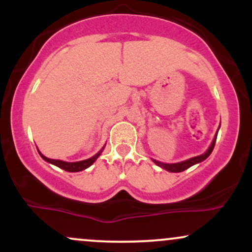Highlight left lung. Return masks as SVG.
Instances as JSON below:
<instances>
[{
	"mask_svg": "<svg viewBox=\"0 0 252 252\" xmlns=\"http://www.w3.org/2000/svg\"><path fill=\"white\" fill-rule=\"evenodd\" d=\"M217 134H218V132H217ZM216 140H217V135H216L215 140H213L212 144H211V146H210L209 150H207V152L205 153V154L199 155V156H195V158H189V160L182 161V162H179V163H162V162H158V161H155V160H153V161H154V162H155L156 164H158V167H161V168H163V169L168 170V172H173V173L184 172V170L189 169V167H192L193 164L199 163V162H201V161L206 160V158H209V156L211 155V153H212L213 148H215Z\"/></svg>",
	"mask_w": 252,
	"mask_h": 252,
	"instance_id": "8db88e82",
	"label": "left lung"
}]
</instances>
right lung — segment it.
Wrapping results in <instances>:
<instances>
[{
  "mask_svg": "<svg viewBox=\"0 0 252 252\" xmlns=\"http://www.w3.org/2000/svg\"><path fill=\"white\" fill-rule=\"evenodd\" d=\"M102 150H100L99 153H97V154L94 155V156H92L91 158H88V160H84V161H79V162H65V161L53 160V158H46V156H43L41 153H39V154L41 155V158L45 161H47V162H50L52 164H54V166L59 167V168L66 170V172H80V170L86 169V168H88V167L91 166V164L97 160L98 156L100 155Z\"/></svg>",
  "mask_w": 252,
  "mask_h": 252,
  "instance_id": "add662e5",
  "label": "right lung"
}]
</instances>
